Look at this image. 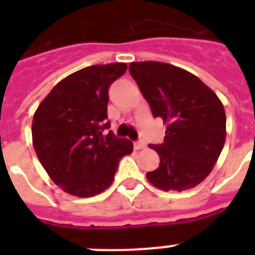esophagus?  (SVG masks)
Listing matches in <instances>:
<instances>
[{
  "label": "esophagus",
  "instance_id": "1",
  "mask_svg": "<svg viewBox=\"0 0 255 255\" xmlns=\"http://www.w3.org/2000/svg\"><path fill=\"white\" fill-rule=\"evenodd\" d=\"M133 147H135L136 151H139V149H143V148H145V143H144V141H136V143L133 144Z\"/></svg>",
  "mask_w": 255,
  "mask_h": 255
}]
</instances>
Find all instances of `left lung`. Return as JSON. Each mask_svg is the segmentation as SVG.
<instances>
[{
  "label": "left lung",
  "mask_w": 255,
  "mask_h": 255,
  "mask_svg": "<svg viewBox=\"0 0 255 255\" xmlns=\"http://www.w3.org/2000/svg\"><path fill=\"white\" fill-rule=\"evenodd\" d=\"M129 73L155 118L167 124L165 139L152 145L159 168L148 172L161 190L190 189L213 169L226 137V115L218 96L196 75L163 62H132Z\"/></svg>",
  "instance_id": "left-lung-1"
}]
</instances>
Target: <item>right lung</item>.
<instances>
[{
	"label": "right lung",
	"mask_w": 255,
	"mask_h": 255,
	"mask_svg": "<svg viewBox=\"0 0 255 255\" xmlns=\"http://www.w3.org/2000/svg\"><path fill=\"white\" fill-rule=\"evenodd\" d=\"M126 70V63H108L75 71L54 86L34 114L35 153L66 193H102L114 181L120 159L133 151L129 140L102 133L110 127L108 88Z\"/></svg>",
	"instance_id": "obj_1"
}]
</instances>
